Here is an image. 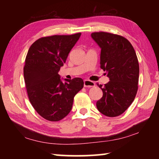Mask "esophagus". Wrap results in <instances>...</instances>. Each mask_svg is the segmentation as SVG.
<instances>
[{
  "mask_svg": "<svg viewBox=\"0 0 159 159\" xmlns=\"http://www.w3.org/2000/svg\"><path fill=\"white\" fill-rule=\"evenodd\" d=\"M95 85H96L95 83L92 81V80H84V87H94Z\"/></svg>",
  "mask_w": 159,
  "mask_h": 159,
  "instance_id": "34e87169",
  "label": "esophagus"
}]
</instances>
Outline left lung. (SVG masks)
<instances>
[{"mask_svg": "<svg viewBox=\"0 0 159 159\" xmlns=\"http://www.w3.org/2000/svg\"><path fill=\"white\" fill-rule=\"evenodd\" d=\"M92 38L101 48L100 68L110 81L98 85L103 96L97 109L108 117L120 116L134 101L138 89L139 66L135 50L127 39L106 32L92 33Z\"/></svg>", "mask_w": 159, "mask_h": 159, "instance_id": "left-lung-1", "label": "left lung"}]
</instances>
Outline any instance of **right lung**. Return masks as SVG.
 Returning <instances> with one entry per match:
<instances>
[{
  "label": "right lung",
  "mask_w": 159,
  "mask_h": 159,
  "mask_svg": "<svg viewBox=\"0 0 159 159\" xmlns=\"http://www.w3.org/2000/svg\"><path fill=\"white\" fill-rule=\"evenodd\" d=\"M81 33L43 37L29 49L24 77L30 102L39 116L57 121L72 109L74 98L83 87L80 78L65 79L58 74Z\"/></svg>",
  "instance_id": "add662e5"
}]
</instances>
